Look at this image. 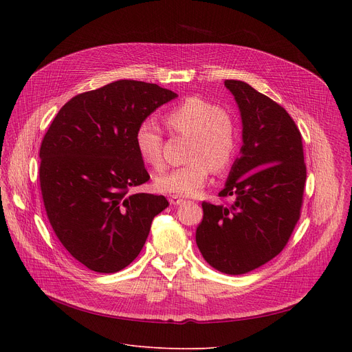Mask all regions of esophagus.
<instances>
[{
    "label": "esophagus",
    "mask_w": 352,
    "mask_h": 352,
    "mask_svg": "<svg viewBox=\"0 0 352 352\" xmlns=\"http://www.w3.org/2000/svg\"><path fill=\"white\" fill-rule=\"evenodd\" d=\"M184 199L178 195H170V204L171 206H179Z\"/></svg>",
    "instance_id": "obj_1"
}]
</instances>
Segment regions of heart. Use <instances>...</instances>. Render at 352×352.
I'll return each instance as SVG.
<instances>
[{
    "instance_id": "obj_1",
    "label": "heart",
    "mask_w": 352,
    "mask_h": 352,
    "mask_svg": "<svg viewBox=\"0 0 352 352\" xmlns=\"http://www.w3.org/2000/svg\"><path fill=\"white\" fill-rule=\"evenodd\" d=\"M165 121L177 134L190 137V162L160 174L155 178V188L165 194L197 195L206 187L212 170L224 173L234 162L238 148L235 120L227 109L204 98L190 97L170 109ZM135 144L144 162L160 168L162 134L154 121L145 120L140 124Z\"/></svg>"
}]
</instances>
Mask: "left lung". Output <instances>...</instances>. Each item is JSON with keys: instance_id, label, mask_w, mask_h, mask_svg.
Instances as JSON below:
<instances>
[{"instance_id": "obj_1", "label": "left lung", "mask_w": 352, "mask_h": 352, "mask_svg": "<svg viewBox=\"0 0 352 352\" xmlns=\"http://www.w3.org/2000/svg\"><path fill=\"white\" fill-rule=\"evenodd\" d=\"M224 84L243 121L241 155L218 194L234 201L202 202L195 241L212 268L239 275L264 265L287 245L301 215L307 168L301 133L287 111L244 81Z\"/></svg>"}]
</instances>
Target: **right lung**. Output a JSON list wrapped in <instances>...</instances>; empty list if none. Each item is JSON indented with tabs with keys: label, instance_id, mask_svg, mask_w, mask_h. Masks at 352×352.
<instances>
[{
	"label": "right lung",
	"instance_id": "right-lung-1",
	"mask_svg": "<svg viewBox=\"0 0 352 352\" xmlns=\"http://www.w3.org/2000/svg\"><path fill=\"white\" fill-rule=\"evenodd\" d=\"M178 97L157 84L120 80L71 98L40 148V184L50 224L88 270L111 274L131 264L164 195L131 194L150 179L138 154L140 124Z\"/></svg>",
	"mask_w": 352,
	"mask_h": 352
}]
</instances>
